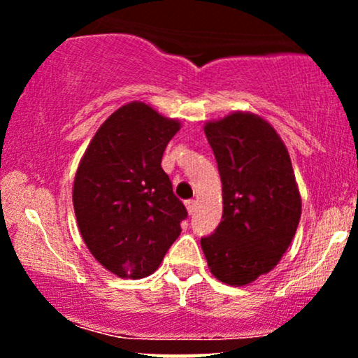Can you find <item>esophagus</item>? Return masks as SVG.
<instances>
[{
    "label": "esophagus",
    "mask_w": 358,
    "mask_h": 358,
    "mask_svg": "<svg viewBox=\"0 0 358 358\" xmlns=\"http://www.w3.org/2000/svg\"><path fill=\"white\" fill-rule=\"evenodd\" d=\"M185 207H187V210H188V213H192L195 212V207H196V202L195 200H187V202H185Z\"/></svg>",
    "instance_id": "34e87169"
}]
</instances>
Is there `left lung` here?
Returning <instances> with one entry per match:
<instances>
[{"label":"left lung","mask_w":358,"mask_h":358,"mask_svg":"<svg viewBox=\"0 0 358 358\" xmlns=\"http://www.w3.org/2000/svg\"><path fill=\"white\" fill-rule=\"evenodd\" d=\"M203 131L219 166L224 213L200 245L213 276L245 286L276 268L296 234L301 196L293 165L276 129L257 114L232 113Z\"/></svg>","instance_id":"left-lung-1"}]
</instances>
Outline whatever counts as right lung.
I'll use <instances>...</instances> for the list:
<instances>
[{"label": "right lung", "mask_w": 358, "mask_h": 358, "mask_svg": "<svg viewBox=\"0 0 358 358\" xmlns=\"http://www.w3.org/2000/svg\"><path fill=\"white\" fill-rule=\"evenodd\" d=\"M180 131L176 119L133 101L94 134L73 180V210L94 257L119 278L153 274L182 232L187 208L162 158Z\"/></svg>", "instance_id": "obj_1"}]
</instances>
